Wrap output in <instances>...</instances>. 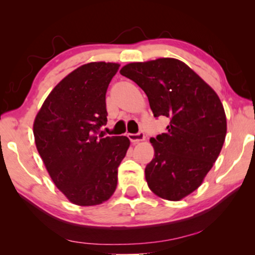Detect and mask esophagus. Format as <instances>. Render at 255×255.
I'll return each mask as SVG.
<instances>
[{
	"label": "esophagus",
	"instance_id": "esophagus-1",
	"mask_svg": "<svg viewBox=\"0 0 255 255\" xmlns=\"http://www.w3.org/2000/svg\"><path fill=\"white\" fill-rule=\"evenodd\" d=\"M128 137L133 144H138V142L145 140V134L142 132H139V133H128Z\"/></svg>",
	"mask_w": 255,
	"mask_h": 255
}]
</instances>
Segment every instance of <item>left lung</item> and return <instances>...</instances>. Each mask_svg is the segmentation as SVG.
<instances>
[{
	"label": "left lung",
	"mask_w": 255,
	"mask_h": 255,
	"mask_svg": "<svg viewBox=\"0 0 255 255\" xmlns=\"http://www.w3.org/2000/svg\"><path fill=\"white\" fill-rule=\"evenodd\" d=\"M120 73L147 95L154 117L169 118L165 133L151 138L154 158L145 179L156 196L181 201L203 183L226 135L224 108L214 89L174 58L131 62Z\"/></svg>",
	"instance_id": "left-lung-1"
}]
</instances>
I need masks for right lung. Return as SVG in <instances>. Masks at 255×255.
Returning <instances> with one entry per match:
<instances>
[{"label":"right lung","instance_id":"right-lung-1","mask_svg":"<svg viewBox=\"0 0 255 255\" xmlns=\"http://www.w3.org/2000/svg\"><path fill=\"white\" fill-rule=\"evenodd\" d=\"M120 64L80 66L48 94L33 122L36 147L55 187L73 204H102L117 187L130 139L97 138L107 123L106 93Z\"/></svg>","mask_w":255,"mask_h":255}]
</instances>
